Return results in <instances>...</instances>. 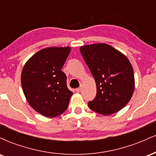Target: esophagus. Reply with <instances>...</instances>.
<instances>
[{
  "label": "esophagus",
  "instance_id": "34e87169",
  "mask_svg": "<svg viewBox=\"0 0 156 156\" xmlns=\"http://www.w3.org/2000/svg\"><path fill=\"white\" fill-rule=\"evenodd\" d=\"M76 91L77 92H80V91H81V87H79V88H77L76 89Z\"/></svg>",
  "mask_w": 156,
  "mask_h": 156
}]
</instances>
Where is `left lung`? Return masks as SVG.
Returning <instances> with one entry per match:
<instances>
[{
    "label": "left lung",
    "instance_id": "8db88e82",
    "mask_svg": "<svg viewBox=\"0 0 156 156\" xmlns=\"http://www.w3.org/2000/svg\"><path fill=\"white\" fill-rule=\"evenodd\" d=\"M96 82L97 94L88 102L89 108L110 115L124 108L134 91L133 69L124 54L107 44H94L80 48Z\"/></svg>",
    "mask_w": 156,
    "mask_h": 156
}]
</instances>
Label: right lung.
I'll use <instances>...</instances> for the list:
<instances>
[{"label": "right lung", "instance_id": "right-lung-1", "mask_svg": "<svg viewBox=\"0 0 156 156\" xmlns=\"http://www.w3.org/2000/svg\"><path fill=\"white\" fill-rule=\"evenodd\" d=\"M70 48H48L41 50L25 64L21 84L27 101L36 112L55 117L67 110L73 93L67 86V76L62 71Z\"/></svg>", "mask_w": 156, "mask_h": 156}]
</instances>
